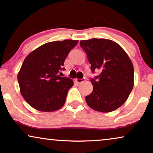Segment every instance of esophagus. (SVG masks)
Returning a JSON list of instances; mask_svg holds the SVG:
<instances>
[{
	"label": "esophagus",
	"instance_id": "esophagus-1",
	"mask_svg": "<svg viewBox=\"0 0 153 153\" xmlns=\"http://www.w3.org/2000/svg\"><path fill=\"white\" fill-rule=\"evenodd\" d=\"M75 81H76L78 83H80V82H85V78H81V79H75Z\"/></svg>",
	"mask_w": 153,
	"mask_h": 153
}]
</instances>
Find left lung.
I'll return each mask as SVG.
<instances>
[{
  "instance_id": "8db88e82",
  "label": "left lung",
  "mask_w": 153,
  "mask_h": 153,
  "mask_svg": "<svg viewBox=\"0 0 153 153\" xmlns=\"http://www.w3.org/2000/svg\"><path fill=\"white\" fill-rule=\"evenodd\" d=\"M85 51L91 71L100 74L90 80L92 93L86 96L88 105L101 112L114 111L128 99L134 82V70L130 58L117 43L106 39L80 42Z\"/></svg>"
}]
</instances>
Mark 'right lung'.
I'll return each mask as SVG.
<instances>
[{"instance_id": "obj_1", "label": "right lung", "mask_w": 153, "mask_h": 153, "mask_svg": "<svg viewBox=\"0 0 153 153\" xmlns=\"http://www.w3.org/2000/svg\"><path fill=\"white\" fill-rule=\"evenodd\" d=\"M78 40L51 42L38 47L25 58L17 75L21 94L31 107L41 111H54L65 104L73 81L61 77L68 54Z\"/></svg>"}]
</instances>
